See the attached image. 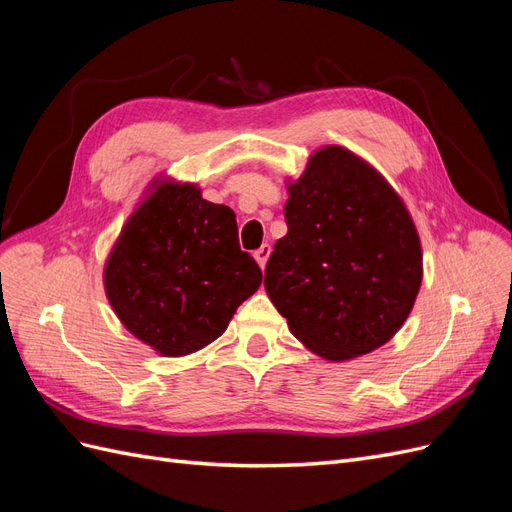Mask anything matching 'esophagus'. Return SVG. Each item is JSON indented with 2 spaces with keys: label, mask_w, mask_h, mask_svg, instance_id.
I'll return each instance as SVG.
<instances>
[{
  "label": "esophagus",
  "mask_w": 512,
  "mask_h": 512,
  "mask_svg": "<svg viewBox=\"0 0 512 512\" xmlns=\"http://www.w3.org/2000/svg\"><path fill=\"white\" fill-rule=\"evenodd\" d=\"M269 256H271V245H269V243L260 245L258 250L254 252V258H256V262L260 265V269H265V267H267V260H269Z\"/></svg>",
  "instance_id": "obj_1"
}]
</instances>
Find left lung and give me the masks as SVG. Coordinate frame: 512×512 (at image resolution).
Here are the masks:
<instances>
[{
    "label": "left lung",
    "mask_w": 512,
    "mask_h": 512,
    "mask_svg": "<svg viewBox=\"0 0 512 512\" xmlns=\"http://www.w3.org/2000/svg\"><path fill=\"white\" fill-rule=\"evenodd\" d=\"M288 196V232L265 269L269 299L322 359L380 348L406 322L423 280L421 241L404 200L337 145L309 158Z\"/></svg>",
    "instance_id": "1"
}]
</instances>
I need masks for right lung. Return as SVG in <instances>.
<instances>
[{"instance_id":"add662e5","label":"right lung","mask_w":512,"mask_h":512,"mask_svg":"<svg viewBox=\"0 0 512 512\" xmlns=\"http://www.w3.org/2000/svg\"><path fill=\"white\" fill-rule=\"evenodd\" d=\"M260 282L256 260L239 247L235 211L175 181H162L130 215L104 267L123 327L164 356L218 339Z\"/></svg>"}]
</instances>
